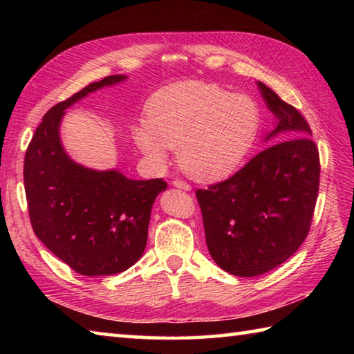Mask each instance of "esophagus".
I'll use <instances>...</instances> for the list:
<instances>
[{
	"label": "esophagus",
	"mask_w": 354,
	"mask_h": 354,
	"mask_svg": "<svg viewBox=\"0 0 354 354\" xmlns=\"http://www.w3.org/2000/svg\"><path fill=\"white\" fill-rule=\"evenodd\" d=\"M173 185H175V187H178V189H183V190H190L192 187H190V184H187L185 181H183V179H175V181L171 183Z\"/></svg>",
	"instance_id": "obj_1"
}]
</instances>
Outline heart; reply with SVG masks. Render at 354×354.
<instances>
[{
    "instance_id": "1",
    "label": "heart",
    "mask_w": 354,
    "mask_h": 354,
    "mask_svg": "<svg viewBox=\"0 0 354 354\" xmlns=\"http://www.w3.org/2000/svg\"><path fill=\"white\" fill-rule=\"evenodd\" d=\"M262 113L253 98L215 84L187 81L160 88L147 104V124L134 140L154 162L178 148L181 169L195 179H218L247 158L261 131Z\"/></svg>"
}]
</instances>
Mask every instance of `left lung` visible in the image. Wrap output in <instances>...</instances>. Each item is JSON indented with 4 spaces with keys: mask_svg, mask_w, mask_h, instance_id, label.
Returning a JSON list of instances; mask_svg holds the SVG:
<instances>
[{
    "mask_svg": "<svg viewBox=\"0 0 354 354\" xmlns=\"http://www.w3.org/2000/svg\"><path fill=\"white\" fill-rule=\"evenodd\" d=\"M278 124L274 143L225 181L196 190L207 250L236 277H259L306 239L320 185L319 148L298 109L257 84Z\"/></svg>",
    "mask_w": 354,
    "mask_h": 354,
    "instance_id": "obj_1",
    "label": "left lung"
}]
</instances>
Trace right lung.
Wrapping results in <instances>:
<instances>
[{
  "label": "right lung",
  "instance_id": "right-lung-1",
  "mask_svg": "<svg viewBox=\"0 0 354 354\" xmlns=\"http://www.w3.org/2000/svg\"><path fill=\"white\" fill-rule=\"evenodd\" d=\"M123 80L122 75L106 76L53 106L25 154L23 178L34 234L86 277L122 273L140 259L153 203L167 189L162 178L136 181L117 170L86 169L62 148L64 111L87 93Z\"/></svg>",
  "mask_w": 354,
  "mask_h": 354
}]
</instances>
